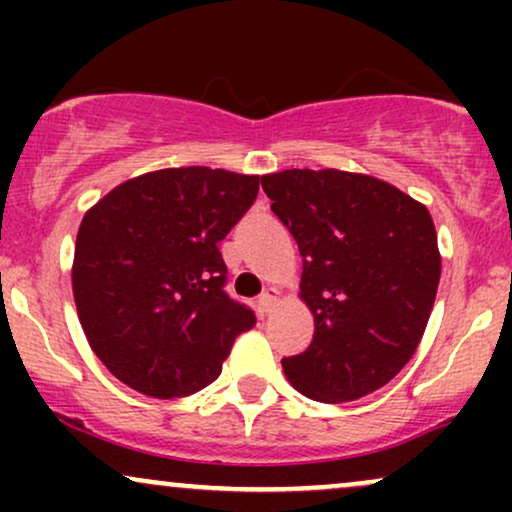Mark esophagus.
<instances>
[{
  "label": "esophagus",
  "instance_id": "esophagus-1",
  "mask_svg": "<svg viewBox=\"0 0 512 512\" xmlns=\"http://www.w3.org/2000/svg\"><path fill=\"white\" fill-rule=\"evenodd\" d=\"M267 298H279V291H276V289H267Z\"/></svg>",
  "mask_w": 512,
  "mask_h": 512
}]
</instances>
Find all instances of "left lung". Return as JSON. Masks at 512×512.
<instances>
[{"instance_id": "1", "label": "left lung", "mask_w": 512, "mask_h": 512, "mask_svg": "<svg viewBox=\"0 0 512 512\" xmlns=\"http://www.w3.org/2000/svg\"><path fill=\"white\" fill-rule=\"evenodd\" d=\"M260 175L204 166L122 182L76 233L72 291L91 351L146 397L214 383L257 317L223 291L219 243L252 207Z\"/></svg>"}]
</instances>
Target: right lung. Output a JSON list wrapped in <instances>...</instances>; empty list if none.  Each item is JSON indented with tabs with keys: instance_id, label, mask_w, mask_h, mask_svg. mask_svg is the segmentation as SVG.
<instances>
[{
	"instance_id": "right-lung-1",
	"label": "right lung",
	"mask_w": 512,
	"mask_h": 512,
	"mask_svg": "<svg viewBox=\"0 0 512 512\" xmlns=\"http://www.w3.org/2000/svg\"><path fill=\"white\" fill-rule=\"evenodd\" d=\"M303 257L298 298L315 322L286 380L315 402H354L390 383L424 337L440 279L421 202L344 170H284L262 182Z\"/></svg>"
}]
</instances>
